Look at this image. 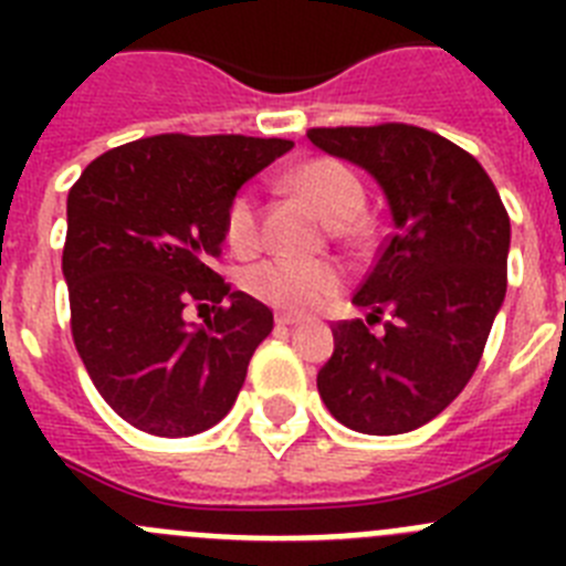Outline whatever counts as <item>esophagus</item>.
Masks as SVG:
<instances>
[{
  "instance_id": "esophagus-1",
  "label": "esophagus",
  "mask_w": 566,
  "mask_h": 566,
  "mask_svg": "<svg viewBox=\"0 0 566 566\" xmlns=\"http://www.w3.org/2000/svg\"><path fill=\"white\" fill-rule=\"evenodd\" d=\"M274 323H277V328H292V326H297L300 317H294V314H277V317H274Z\"/></svg>"
}]
</instances>
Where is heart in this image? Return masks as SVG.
<instances>
[{"mask_svg": "<svg viewBox=\"0 0 566 566\" xmlns=\"http://www.w3.org/2000/svg\"><path fill=\"white\" fill-rule=\"evenodd\" d=\"M286 187L306 201L337 234L348 232L365 207L363 181L337 158L317 155L286 175ZM223 238L238 254H252L260 247V209L252 189H240L223 212ZM343 286V272L334 263L317 260L272 258L243 274V289L254 300L280 312H312Z\"/></svg>", "mask_w": 566, "mask_h": 566, "instance_id": "b5f03b06", "label": "heart"}]
</instances>
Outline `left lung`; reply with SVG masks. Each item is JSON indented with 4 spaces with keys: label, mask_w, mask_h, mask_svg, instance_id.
<instances>
[{
    "label": "left lung",
    "mask_w": 566,
    "mask_h": 566,
    "mask_svg": "<svg viewBox=\"0 0 566 566\" xmlns=\"http://www.w3.org/2000/svg\"><path fill=\"white\" fill-rule=\"evenodd\" d=\"M306 135L371 172L394 218L354 294L368 317L332 326L317 391L352 431L408 433L439 417L482 359L507 292V209L482 164L431 129L391 122Z\"/></svg>",
    "instance_id": "left-lung-1"
}]
</instances>
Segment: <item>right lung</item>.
I'll list each match as a JSON object with an SVG mask.
<instances>
[{
    "mask_svg": "<svg viewBox=\"0 0 566 566\" xmlns=\"http://www.w3.org/2000/svg\"><path fill=\"white\" fill-rule=\"evenodd\" d=\"M286 138L164 133L90 161L67 195L62 272L70 332L90 379L124 422L192 437L238 399L274 317L214 272L238 189L289 153ZM192 302L216 314L195 329Z\"/></svg>",
    "mask_w": 566,
    "mask_h": 566,
    "instance_id": "obj_1",
    "label": "right lung"
}]
</instances>
